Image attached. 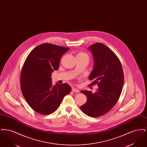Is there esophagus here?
<instances>
[{
  "label": "esophagus",
  "mask_w": 147,
  "mask_h": 147,
  "mask_svg": "<svg viewBox=\"0 0 147 147\" xmlns=\"http://www.w3.org/2000/svg\"><path fill=\"white\" fill-rule=\"evenodd\" d=\"M72 91L74 92H76V93H78L79 92V90L77 88H73L72 89Z\"/></svg>",
  "instance_id": "obj_1"
}]
</instances>
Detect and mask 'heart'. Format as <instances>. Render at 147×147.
Segmentation results:
<instances>
[{
	"label": "heart",
	"mask_w": 147,
	"mask_h": 147,
	"mask_svg": "<svg viewBox=\"0 0 147 147\" xmlns=\"http://www.w3.org/2000/svg\"><path fill=\"white\" fill-rule=\"evenodd\" d=\"M77 57H87L89 59V57L88 56V55L85 53H83V52L78 53L77 55Z\"/></svg>",
	"instance_id": "obj_1"
}]
</instances>
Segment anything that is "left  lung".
I'll return each mask as SVG.
<instances>
[{"mask_svg":"<svg viewBox=\"0 0 147 147\" xmlns=\"http://www.w3.org/2000/svg\"><path fill=\"white\" fill-rule=\"evenodd\" d=\"M88 49L92 53L94 68L89 79L91 85L98 84L95 93L82 90L87 97L86 103L80 106L86 115L96 117L107 113L117 103L124 83V76L118 57L101 43L93 44Z\"/></svg>","mask_w":147,"mask_h":147,"instance_id":"left-lung-1","label":"left lung"}]
</instances>
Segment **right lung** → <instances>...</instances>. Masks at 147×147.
Returning a JSON list of instances; mask_svg holds the SVG:
<instances>
[{"instance_id": "1", "label": "right lung", "mask_w": 147, "mask_h": 147, "mask_svg": "<svg viewBox=\"0 0 147 147\" xmlns=\"http://www.w3.org/2000/svg\"><path fill=\"white\" fill-rule=\"evenodd\" d=\"M69 48L51 43L35 47L24 64L20 76L22 93L29 106L41 115H49L58 108L71 87L67 83L53 85L51 74L59 67L63 54Z\"/></svg>"}]
</instances>
